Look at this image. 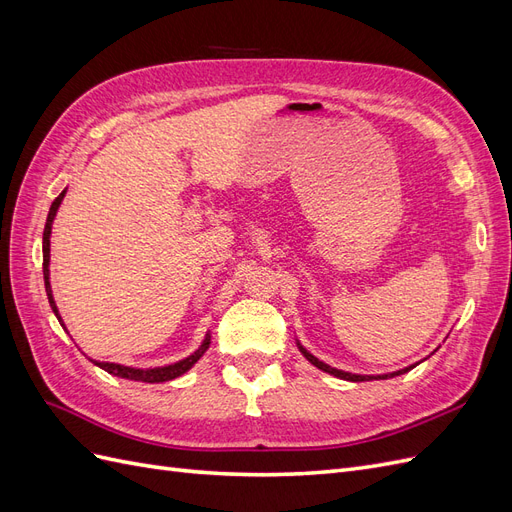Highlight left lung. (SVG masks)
<instances>
[{"label": "left lung", "instance_id": "1", "mask_svg": "<svg viewBox=\"0 0 512 512\" xmlns=\"http://www.w3.org/2000/svg\"><path fill=\"white\" fill-rule=\"evenodd\" d=\"M297 348H299V352L305 356V359L312 363L314 367H318V369H322V371H327V374H331V376H335V378H339V380H348V382H365V380H386V378H395V376H401V374H406V371H410L414 365H410V367H404V369H399V371H393V374H380V376H363V374H350V371H344V369H337V367H331V365H327V363H322L320 359H316V356L309 352L305 346H301V342L297 339Z\"/></svg>", "mask_w": 512, "mask_h": 512}]
</instances>
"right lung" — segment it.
Masks as SVG:
<instances>
[{"label": "right lung", "mask_w": 512, "mask_h": 512, "mask_svg": "<svg viewBox=\"0 0 512 512\" xmlns=\"http://www.w3.org/2000/svg\"><path fill=\"white\" fill-rule=\"evenodd\" d=\"M66 192H68V188L53 200V205H51V209H49V215H46V226H44V235H42V260H44V262H42V271H44L46 297H49L53 314L57 316V320H59L61 327H64V331H68V329H66L64 320H61L57 303H55V299H53V288H51V232H53V222H55L57 209H59V205H61V200H64ZM209 344H211V333L205 335L203 344H200L198 350H194L190 356H185V359H181V361H177V363L162 365V367H145V369H143V367H130V365H119V363H108V361H96V359H91V356H89V361L94 363V365H98L100 369L108 371V374L117 376V378L156 384V382L175 380V378L183 376L185 371H190V369L198 363L200 356H203V354L209 350Z\"/></svg>", "instance_id": "right-lung-1"}]
</instances>
